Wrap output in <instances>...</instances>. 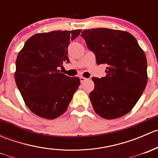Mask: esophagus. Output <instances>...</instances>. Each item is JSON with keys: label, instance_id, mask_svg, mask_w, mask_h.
<instances>
[{"label": "esophagus", "instance_id": "obj_1", "mask_svg": "<svg viewBox=\"0 0 158 158\" xmlns=\"http://www.w3.org/2000/svg\"><path fill=\"white\" fill-rule=\"evenodd\" d=\"M79 79H80L81 83H82V82H84L85 81H86L88 79H86V78H85V77H82V76H80V77H79Z\"/></svg>", "mask_w": 158, "mask_h": 158}]
</instances>
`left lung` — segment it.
<instances>
[{
  "label": "left lung",
  "instance_id": "obj_1",
  "mask_svg": "<svg viewBox=\"0 0 158 158\" xmlns=\"http://www.w3.org/2000/svg\"><path fill=\"white\" fill-rule=\"evenodd\" d=\"M81 36L94 52L98 65L106 66V76L93 77L89 94L95 112L106 119L124 116L142 95L148 82L147 59L131 33L108 28L85 30Z\"/></svg>",
  "mask_w": 158,
  "mask_h": 158
}]
</instances>
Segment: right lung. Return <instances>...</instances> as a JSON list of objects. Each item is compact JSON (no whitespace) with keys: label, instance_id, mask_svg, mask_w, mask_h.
<instances>
[{"label":"right lung","instance_id":"obj_1","mask_svg":"<svg viewBox=\"0 0 158 158\" xmlns=\"http://www.w3.org/2000/svg\"><path fill=\"white\" fill-rule=\"evenodd\" d=\"M81 30L36 33L27 40L16 60L15 81L25 104L36 115L54 119L67 109L80 80L61 73L69 63L68 46Z\"/></svg>","mask_w":158,"mask_h":158}]
</instances>
